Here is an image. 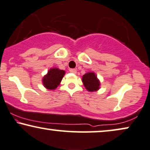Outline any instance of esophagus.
Masks as SVG:
<instances>
[{"label":"esophagus","instance_id":"1","mask_svg":"<svg viewBox=\"0 0 150 150\" xmlns=\"http://www.w3.org/2000/svg\"><path fill=\"white\" fill-rule=\"evenodd\" d=\"M69 71L71 72V73H74V74H75V73H77V70L75 69H70Z\"/></svg>","mask_w":150,"mask_h":150}]
</instances>
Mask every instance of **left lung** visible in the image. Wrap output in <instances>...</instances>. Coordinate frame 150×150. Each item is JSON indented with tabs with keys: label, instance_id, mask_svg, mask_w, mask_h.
<instances>
[{
	"label": "left lung",
	"instance_id": "obj_1",
	"mask_svg": "<svg viewBox=\"0 0 150 150\" xmlns=\"http://www.w3.org/2000/svg\"><path fill=\"white\" fill-rule=\"evenodd\" d=\"M83 84L88 91L96 92L100 88L101 83L94 72H88L82 76Z\"/></svg>",
	"mask_w": 150,
	"mask_h": 150
}]
</instances>
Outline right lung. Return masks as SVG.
Here are the masks:
<instances>
[{"instance_id": "1", "label": "right lung", "mask_w": 150, "mask_h": 150, "mask_svg": "<svg viewBox=\"0 0 150 150\" xmlns=\"http://www.w3.org/2000/svg\"><path fill=\"white\" fill-rule=\"evenodd\" d=\"M65 75V71L58 68H51L42 78V84L48 90H55L60 84Z\"/></svg>"}]
</instances>
